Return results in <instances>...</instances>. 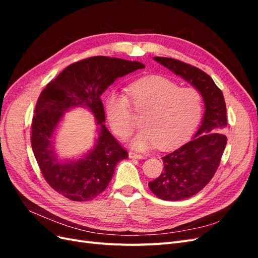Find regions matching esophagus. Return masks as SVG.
Returning <instances> with one entry per match:
<instances>
[{"mask_svg":"<svg viewBox=\"0 0 258 258\" xmlns=\"http://www.w3.org/2000/svg\"><path fill=\"white\" fill-rule=\"evenodd\" d=\"M129 158H136V159H143L144 155L142 154H138L135 152H129Z\"/></svg>","mask_w":258,"mask_h":258,"instance_id":"34e87169","label":"esophagus"}]
</instances>
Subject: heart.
Returning a JSON list of instances; mask_svg holds the SVG:
<instances>
[{
  "label": "heart",
  "mask_w": 258,
  "mask_h": 258,
  "mask_svg": "<svg viewBox=\"0 0 258 258\" xmlns=\"http://www.w3.org/2000/svg\"><path fill=\"white\" fill-rule=\"evenodd\" d=\"M128 95L111 91L105 99L107 120L115 134L128 138L136 128L134 106L145 111L144 127L132 139L137 150L157 146L170 150L183 142L197 127L202 114V96L194 88H181L162 76H146L128 87Z\"/></svg>",
  "instance_id": "b5f03b06"
}]
</instances>
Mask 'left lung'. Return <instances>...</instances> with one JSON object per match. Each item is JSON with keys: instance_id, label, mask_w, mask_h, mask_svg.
Instances as JSON below:
<instances>
[{"instance_id": "1", "label": "left lung", "mask_w": 258, "mask_h": 258, "mask_svg": "<svg viewBox=\"0 0 258 258\" xmlns=\"http://www.w3.org/2000/svg\"><path fill=\"white\" fill-rule=\"evenodd\" d=\"M162 64L190 83L205 101L206 112L194 138L162 157L163 172L148 187L162 200L178 201L204 189L220 166L227 138L226 104L223 92L202 70L176 59L155 57Z\"/></svg>"}]
</instances>
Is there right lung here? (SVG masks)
I'll return each mask as SVG.
<instances>
[{"instance_id": "add662e5", "label": "right lung", "mask_w": 258, "mask_h": 258, "mask_svg": "<svg viewBox=\"0 0 258 258\" xmlns=\"http://www.w3.org/2000/svg\"><path fill=\"white\" fill-rule=\"evenodd\" d=\"M145 66L138 61L97 56L70 64L41 92L35 106L31 145L41 172L51 188L73 201L96 198L111 182L117 162L128 153L105 127L101 95L118 77ZM86 107L95 115L98 138L94 150L77 161L60 162L52 137L64 112Z\"/></svg>"}]
</instances>
